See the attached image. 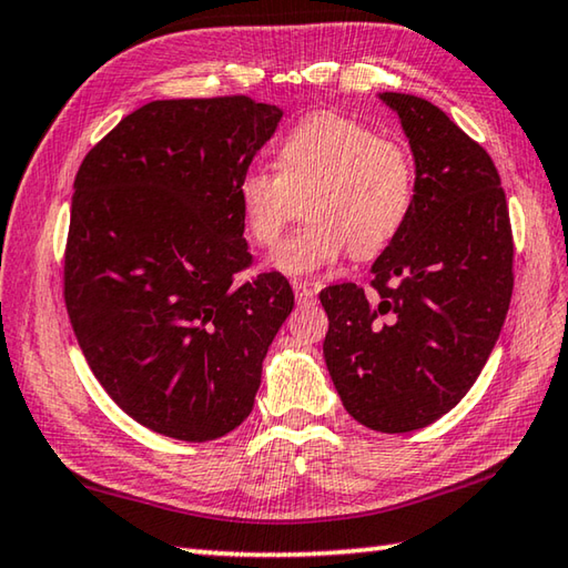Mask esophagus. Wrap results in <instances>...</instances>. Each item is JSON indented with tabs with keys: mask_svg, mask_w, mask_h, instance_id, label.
<instances>
[{
	"mask_svg": "<svg viewBox=\"0 0 568 568\" xmlns=\"http://www.w3.org/2000/svg\"><path fill=\"white\" fill-rule=\"evenodd\" d=\"M293 293H295V301H297V305H307V303H313V301H315V291H313V285H311V283L295 281V283H293Z\"/></svg>",
	"mask_w": 568,
	"mask_h": 568,
	"instance_id": "esophagus-1",
	"label": "esophagus"
}]
</instances>
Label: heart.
I'll list each match as a JSON object with an SVG mask.
<instances>
[{
    "label": "heart",
    "instance_id": "1",
    "mask_svg": "<svg viewBox=\"0 0 568 568\" xmlns=\"http://www.w3.org/2000/svg\"><path fill=\"white\" fill-rule=\"evenodd\" d=\"M250 240L273 245L307 197L311 220L267 257L283 275H313L353 250L373 257L406 225L416 195V172L398 142L381 140L365 124L333 112L307 114L283 134L277 170L250 165L235 185Z\"/></svg>",
    "mask_w": 568,
    "mask_h": 568
}]
</instances>
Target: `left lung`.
Masks as SVG:
<instances>
[{"label": "left lung", "mask_w": 568, "mask_h": 568, "mask_svg": "<svg viewBox=\"0 0 568 568\" xmlns=\"http://www.w3.org/2000/svg\"><path fill=\"white\" fill-rule=\"evenodd\" d=\"M398 114L416 162V195L398 237L355 283L321 293L323 355L345 410L381 434L438 420L474 386L506 321L514 237L488 152L444 110L400 92Z\"/></svg>", "instance_id": "obj_1"}]
</instances>
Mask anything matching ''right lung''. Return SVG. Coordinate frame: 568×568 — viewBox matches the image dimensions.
<instances>
[{"instance_id":"add662e5","label":"right lung","mask_w":568,"mask_h":568,"mask_svg":"<svg viewBox=\"0 0 568 568\" xmlns=\"http://www.w3.org/2000/svg\"><path fill=\"white\" fill-rule=\"evenodd\" d=\"M281 118L245 94L148 102L74 178L67 313L94 378L155 434L237 428L293 311L281 273L235 283L253 261L235 185Z\"/></svg>"}]
</instances>
